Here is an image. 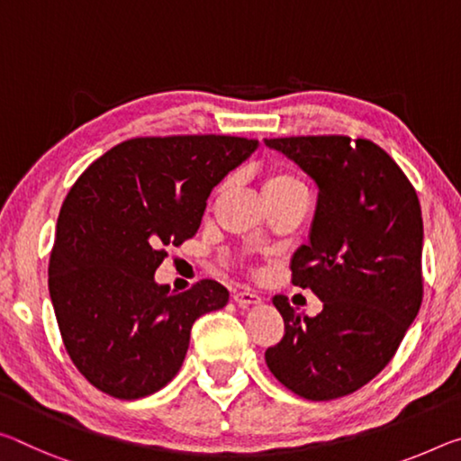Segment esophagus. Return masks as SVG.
Here are the masks:
<instances>
[{
	"label": "esophagus",
	"instance_id": "1",
	"mask_svg": "<svg viewBox=\"0 0 461 461\" xmlns=\"http://www.w3.org/2000/svg\"><path fill=\"white\" fill-rule=\"evenodd\" d=\"M233 302H236L240 308H252V305H258L262 299L257 295V294H252V291H236V294H233Z\"/></svg>",
	"mask_w": 461,
	"mask_h": 461
}]
</instances>
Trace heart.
Masks as SVG:
<instances>
[{"label":"heart","instance_id":"1","mask_svg":"<svg viewBox=\"0 0 461 461\" xmlns=\"http://www.w3.org/2000/svg\"><path fill=\"white\" fill-rule=\"evenodd\" d=\"M294 188H303V185L299 182V178L294 176V174L283 170V167H270L265 174V180H262V193H265V196L294 191Z\"/></svg>","mask_w":461,"mask_h":461}]
</instances>
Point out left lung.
Instances as JSON below:
<instances>
[{"mask_svg": "<svg viewBox=\"0 0 461 461\" xmlns=\"http://www.w3.org/2000/svg\"><path fill=\"white\" fill-rule=\"evenodd\" d=\"M318 185L310 242L291 258V281L324 302L318 316L273 303L283 339L265 353L285 388L334 400L369 384L396 355L422 303V215L414 186L369 139H265Z\"/></svg>", "mask_w": 461, "mask_h": 461, "instance_id": "8db88e82", "label": "left lung"}]
</instances>
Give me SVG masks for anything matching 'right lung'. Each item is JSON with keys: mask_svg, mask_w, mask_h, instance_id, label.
I'll list each match as a JSON object with an SVG mask.
<instances>
[{"mask_svg": "<svg viewBox=\"0 0 461 461\" xmlns=\"http://www.w3.org/2000/svg\"><path fill=\"white\" fill-rule=\"evenodd\" d=\"M257 148L230 135L137 137L71 186L49 294L68 355L94 388L119 400L162 390L182 367L194 320L228 303L221 283L174 294L153 273L167 246L194 236L211 191Z\"/></svg>", "mask_w": 461, "mask_h": 461, "instance_id": "1", "label": "right lung"}]
</instances>
